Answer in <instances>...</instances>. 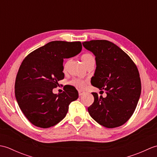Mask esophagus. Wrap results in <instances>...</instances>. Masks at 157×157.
I'll list each match as a JSON object with an SVG mask.
<instances>
[{"label": "esophagus", "instance_id": "34e87169", "mask_svg": "<svg viewBox=\"0 0 157 157\" xmlns=\"http://www.w3.org/2000/svg\"><path fill=\"white\" fill-rule=\"evenodd\" d=\"M78 92H79V96H82V95L85 94V92L84 90H79Z\"/></svg>", "mask_w": 157, "mask_h": 157}]
</instances>
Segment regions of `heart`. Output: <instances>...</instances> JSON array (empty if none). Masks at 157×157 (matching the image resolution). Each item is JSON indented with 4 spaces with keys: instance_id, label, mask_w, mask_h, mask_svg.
<instances>
[{
    "instance_id": "heart-1",
    "label": "heart",
    "mask_w": 157,
    "mask_h": 157,
    "mask_svg": "<svg viewBox=\"0 0 157 157\" xmlns=\"http://www.w3.org/2000/svg\"><path fill=\"white\" fill-rule=\"evenodd\" d=\"M82 61L84 63V64L87 67L89 64H90L91 63L95 61V59L90 53H85V54L82 56ZM67 63H66L64 65V69H65L67 67ZM70 84L72 86H74L77 88H84L86 84H87V82L86 80H83L81 79H77L74 78L72 79L71 81H70Z\"/></svg>"
}]
</instances>
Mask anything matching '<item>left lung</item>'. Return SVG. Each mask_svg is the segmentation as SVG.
Listing matches in <instances>:
<instances>
[{"label": "left lung", "instance_id": "obj_1", "mask_svg": "<svg viewBox=\"0 0 157 157\" xmlns=\"http://www.w3.org/2000/svg\"><path fill=\"white\" fill-rule=\"evenodd\" d=\"M82 44L96 56V68L91 84L106 93L105 98L92 93L94 101L88 108L89 114L107 128L121 126L133 115L140 96L137 67L128 54L111 42L96 40Z\"/></svg>", "mask_w": 157, "mask_h": 157}]
</instances>
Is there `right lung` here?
I'll return each instance as SVG.
<instances>
[{"instance_id":"obj_1","label":"right lung","mask_w":157,"mask_h":157,"mask_svg":"<svg viewBox=\"0 0 157 157\" xmlns=\"http://www.w3.org/2000/svg\"><path fill=\"white\" fill-rule=\"evenodd\" d=\"M81 42L52 41L25 56L16 76L15 93L19 108L30 123L48 128L64 119L69 105L78 98L74 87L53 94L64 78L63 59L81 52Z\"/></svg>"}]
</instances>
